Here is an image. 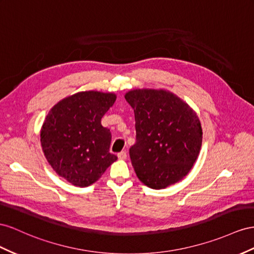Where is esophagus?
Listing matches in <instances>:
<instances>
[{
  "instance_id": "34e87169",
  "label": "esophagus",
  "mask_w": 254,
  "mask_h": 254,
  "mask_svg": "<svg viewBox=\"0 0 254 254\" xmlns=\"http://www.w3.org/2000/svg\"><path fill=\"white\" fill-rule=\"evenodd\" d=\"M118 157H119L120 159L124 160V159H126V158H127V153H126V152H121V153H119V154H118Z\"/></svg>"
}]
</instances>
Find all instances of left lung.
<instances>
[{
    "label": "left lung",
    "mask_w": 254,
    "mask_h": 254,
    "mask_svg": "<svg viewBox=\"0 0 254 254\" xmlns=\"http://www.w3.org/2000/svg\"><path fill=\"white\" fill-rule=\"evenodd\" d=\"M134 111L136 141L129 154L139 180L152 189L182 181L202 146V126L186 101L167 90L136 88L125 94Z\"/></svg>",
    "instance_id": "left-lung-1"
}]
</instances>
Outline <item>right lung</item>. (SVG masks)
Here are the masks:
<instances>
[{"label":"right lung","instance_id":"add662e5","mask_svg":"<svg viewBox=\"0 0 254 254\" xmlns=\"http://www.w3.org/2000/svg\"><path fill=\"white\" fill-rule=\"evenodd\" d=\"M115 100L114 93L79 92L60 100L46 116L40 130L44 155L73 186H90L118 159L109 152L110 129L101 125Z\"/></svg>","mask_w":254,"mask_h":254}]
</instances>
